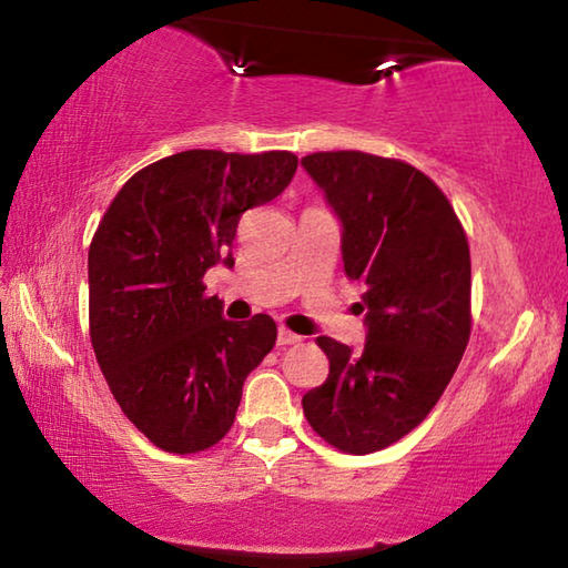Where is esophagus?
Returning <instances> with one entry per match:
<instances>
[{
	"label": "esophagus",
	"instance_id": "1",
	"mask_svg": "<svg viewBox=\"0 0 568 568\" xmlns=\"http://www.w3.org/2000/svg\"><path fill=\"white\" fill-rule=\"evenodd\" d=\"M301 341H303L301 335H295V333H291L287 328L277 331V345H295V343H301Z\"/></svg>",
	"mask_w": 568,
	"mask_h": 568
}]
</instances>
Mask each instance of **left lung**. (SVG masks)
Returning <instances> with one entry per match:
<instances>
[{"label":"left lung","instance_id":"8db88e82","mask_svg":"<svg viewBox=\"0 0 568 568\" xmlns=\"http://www.w3.org/2000/svg\"><path fill=\"white\" fill-rule=\"evenodd\" d=\"M301 165L341 220L345 273L365 285L363 351L321 335L331 373L303 413L331 446L365 456L410 434L454 378L470 335L468 240L406 162L345 150Z\"/></svg>","mask_w":568,"mask_h":568}]
</instances>
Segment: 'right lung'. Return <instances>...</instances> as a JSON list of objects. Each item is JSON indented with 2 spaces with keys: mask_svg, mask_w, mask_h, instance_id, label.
I'll use <instances>...</instances> for the list:
<instances>
[{
  "mask_svg": "<svg viewBox=\"0 0 568 568\" xmlns=\"http://www.w3.org/2000/svg\"><path fill=\"white\" fill-rule=\"evenodd\" d=\"M295 170L293 152H178L124 182L92 237V348L124 416L162 450L215 446L247 373L273 351L271 315L225 321L203 275L233 267L240 217L281 195Z\"/></svg>",
  "mask_w": 568,
  "mask_h": 568,
  "instance_id": "right-lung-1",
  "label": "right lung"
}]
</instances>
